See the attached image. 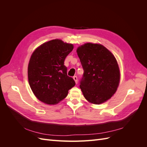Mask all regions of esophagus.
<instances>
[{"mask_svg":"<svg viewBox=\"0 0 147 147\" xmlns=\"http://www.w3.org/2000/svg\"><path fill=\"white\" fill-rule=\"evenodd\" d=\"M73 78H74V80H75V83H76V84L78 83V78H77V76H74V77H73Z\"/></svg>","mask_w":147,"mask_h":147,"instance_id":"obj_1","label":"esophagus"}]
</instances>
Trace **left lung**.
I'll list each match as a JSON object with an SVG mask.
<instances>
[{"instance_id":"1","label":"left lung","mask_w":147,"mask_h":147,"mask_svg":"<svg viewBox=\"0 0 147 147\" xmlns=\"http://www.w3.org/2000/svg\"><path fill=\"white\" fill-rule=\"evenodd\" d=\"M84 70L80 88L85 99L100 104L117 90L120 72L116 58L100 44L87 43L77 50Z\"/></svg>"}]
</instances>
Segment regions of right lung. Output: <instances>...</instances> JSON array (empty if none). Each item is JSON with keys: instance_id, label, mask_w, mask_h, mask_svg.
<instances>
[{"instance_id": "add662e5", "label": "right lung", "mask_w": 147, "mask_h": 147, "mask_svg": "<svg viewBox=\"0 0 147 147\" xmlns=\"http://www.w3.org/2000/svg\"><path fill=\"white\" fill-rule=\"evenodd\" d=\"M74 49L72 44L55 39L43 43L31 56L28 65V80L37 98L49 105L63 100L75 85L67 76L65 57Z\"/></svg>"}]
</instances>
